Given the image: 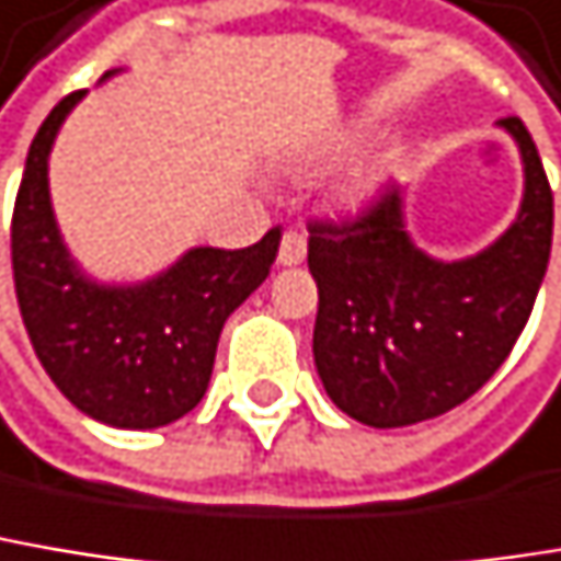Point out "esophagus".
Returning a JSON list of instances; mask_svg holds the SVG:
<instances>
[{"label":"esophagus","instance_id":"34e87169","mask_svg":"<svg viewBox=\"0 0 561 561\" xmlns=\"http://www.w3.org/2000/svg\"><path fill=\"white\" fill-rule=\"evenodd\" d=\"M305 253H308V240H305V233H301V230H285L279 243L282 266H298V263L305 260Z\"/></svg>","mask_w":561,"mask_h":561}]
</instances>
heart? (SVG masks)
Listing matches in <instances>:
<instances>
[{
  "mask_svg": "<svg viewBox=\"0 0 561 561\" xmlns=\"http://www.w3.org/2000/svg\"><path fill=\"white\" fill-rule=\"evenodd\" d=\"M373 182H376V170H359L356 176L350 179V185L343 188V198L346 202H359L373 188Z\"/></svg>",
  "mask_w": 561,
  "mask_h": 561,
  "instance_id": "obj_1",
  "label": "heart"
}]
</instances>
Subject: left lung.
Returning <instances> with one entry per match:
<instances>
[{
  "label": "left lung",
  "instance_id": "left-lung-1",
  "mask_svg": "<svg viewBox=\"0 0 561 561\" xmlns=\"http://www.w3.org/2000/svg\"><path fill=\"white\" fill-rule=\"evenodd\" d=\"M524 160L517 221L469 260H433L404 228L391 185L356 221H311L314 366L359 424L408 427L472 398L507 359L552 250V188L520 118H501Z\"/></svg>",
  "mask_w": 561,
  "mask_h": 561
}]
</instances>
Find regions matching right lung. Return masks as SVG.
<instances>
[{
  "label": "right lung",
  "mask_w": 561,
  "mask_h": 561,
  "mask_svg": "<svg viewBox=\"0 0 561 561\" xmlns=\"http://www.w3.org/2000/svg\"><path fill=\"white\" fill-rule=\"evenodd\" d=\"M82 95L60 99L31 140L12 215L15 295L31 346L70 404L108 427L153 431L202 401L221 328L270 276L282 230L243 250L195 247L137 285L89 279L57 230L47 188L54 137Z\"/></svg>",
  "instance_id": "obj_1"
}]
</instances>
